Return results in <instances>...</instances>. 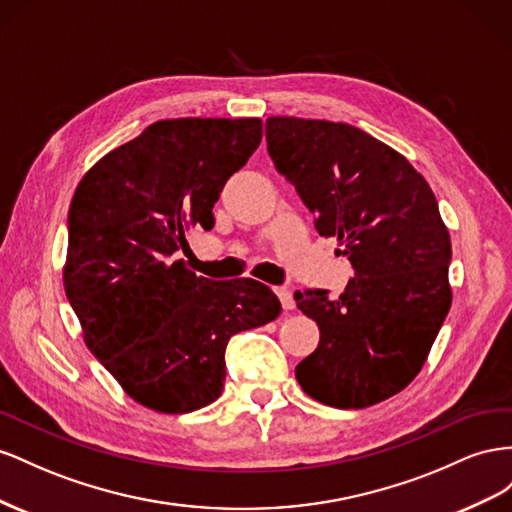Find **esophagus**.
<instances>
[{
  "instance_id": "34e87169",
  "label": "esophagus",
  "mask_w": 512,
  "mask_h": 512,
  "mask_svg": "<svg viewBox=\"0 0 512 512\" xmlns=\"http://www.w3.org/2000/svg\"><path fill=\"white\" fill-rule=\"evenodd\" d=\"M274 294L279 296L281 306H283L285 311H291V309H294V306H296V300H294V296H291V291H289L287 287H276Z\"/></svg>"
}]
</instances>
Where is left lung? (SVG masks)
I'll return each instance as SVG.
<instances>
[{
	"instance_id": "obj_1",
	"label": "left lung",
	"mask_w": 512,
	"mask_h": 512,
	"mask_svg": "<svg viewBox=\"0 0 512 512\" xmlns=\"http://www.w3.org/2000/svg\"><path fill=\"white\" fill-rule=\"evenodd\" d=\"M272 163L354 268L337 300L296 291L319 345L296 367L315 401L362 410L420 373L452 302L450 236L427 180L390 145L343 122L268 118Z\"/></svg>"
}]
</instances>
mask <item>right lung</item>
Instances as JSON below:
<instances>
[{"label":"right lung","instance_id":"add662e5","mask_svg":"<svg viewBox=\"0 0 512 512\" xmlns=\"http://www.w3.org/2000/svg\"><path fill=\"white\" fill-rule=\"evenodd\" d=\"M261 135L259 118L154 122L102 156L70 201L66 296L87 349L148 410L216 401L229 339L281 313L264 283L210 281L175 259L188 229L214 227L218 195Z\"/></svg>","mask_w":512,"mask_h":512}]
</instances>
